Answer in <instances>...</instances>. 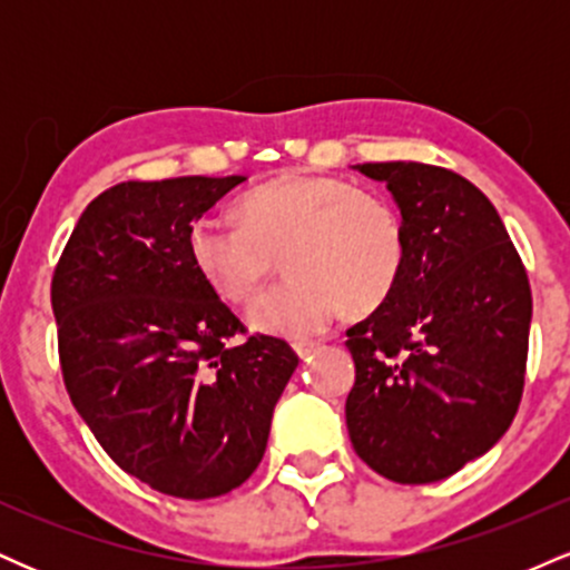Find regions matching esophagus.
<instances>
[{
  "label": "esophagus",
  "instance_id": "1",
  "mask_svg": "<svg viewBox=\"0 0 570 570\" xmlns=\"http://www.w3.org/2000/svg\"><path fill=\"white\" fill-rule=\"evenodd\" d=\"M292 348H294V353H297L299 358H307V356H311L313 351L318 348V343H294Z\"/></svg>",
  "mask_w": 570,
  "mask_h": 570
}]
</instances>
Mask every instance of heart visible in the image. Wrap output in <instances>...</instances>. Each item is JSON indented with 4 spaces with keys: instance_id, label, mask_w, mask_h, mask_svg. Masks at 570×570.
I'll list each match as a JSON object with an SVG mask.
<instances>
[{
    "instance_id": "heart-1",
    "label": "heart",
    "mask_w": 570,
    "mask_h": 570,
    "mask_svg": "<svg viewBox=\"0 0 570 570\" xmlns=\"http://www.w3.org/2000/svg\"><path fill=\"white\" fill-rule=\"evenodd\" d=\"M240 225L203 217L187 248L203 284L225 303L254 297L284 259L289 281L248 307V326L276 337H311L337 313L364 316L394 292L404 227L391 203L337 176L281 174L235 206Z\"/></svg>"
}]
</instances>
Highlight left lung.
I'll use <instances>...</instances> for the list:
<instances>
[{
    "label": "left lung",
    "instance_id": "8db88e82",
    "mask_svg": "<svg viewBox=\"0 0 570 570\" xmlns=\"http://www.w3.org/2000/svg\"><path fill=\"white\" fill-rule=\"evenodd\" d=\"M383 181L404 227L394 292L345 335L356 383L345 423L356 455L426 485L485 455L525 385L531 284L485 195L426 163L353 166Z\"/></svg>",
    "mask_w": 570,
    "mask_h": 570
}]
</instances>
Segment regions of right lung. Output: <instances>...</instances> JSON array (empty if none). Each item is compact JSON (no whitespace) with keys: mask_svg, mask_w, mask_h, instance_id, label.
I'll use <instances>...</instances> for the list:
<instances>
[{"mask_svg":"<svg viewBox=\"0 0 570 570\" xmlns=\"http://www.w3.org/2000/svg\"><path fill=\"white\" fill-rule=\"evenodd\" d=\"M246 176L122 181L88 203L53 273L63 383L109 458L176 499H217L263 461L297 353L244 332L187 235Z\"/></svg>","mask_w":570,"mask_h":570,"instance_id":"right-lung-1","label":"right lung"}]
</instances>
